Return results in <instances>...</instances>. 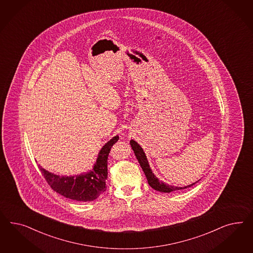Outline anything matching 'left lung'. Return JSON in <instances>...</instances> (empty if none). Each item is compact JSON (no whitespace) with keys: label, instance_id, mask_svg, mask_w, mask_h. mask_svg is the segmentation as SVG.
Returning <instances> with one entry per match:
<instances>
[{"label":"left lung","instance_id":"1","mask_svg":"<svg viewBox=\"0 0 253 253\" xmlns=\"http://www.w3.org/2000/svg\"><path fill=\"white\" fill-rule=\"evenodd\" d=\"M130 146H131V149L133 150V153H134L136 159H137L138 162L140 163L141 168L143 169V171L145 172V175H146V179H147L148 184L155 190L159 192H163V193H170V192L176 191V190H181V189L191 187L192 185H194V184H197L199 182V180L197 181L196 183L188 184V185L183 186V187L173 186V185H169V184L163 183L162 181H161L158 177L154 174L152 169L150 168V165L148 163V161H147L146 153L144 152V150H143V148L141 147V146L138 144L137 142H135L134 140H130Z\"/></svg>","mask_w":253,"mask_h":253}]
</instances>
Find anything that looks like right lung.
Returning a JSON list of instances; mask_svg holds the SVG:
<instances>
[{
	"label": "right lung",
	"mask_w": 253,
	"mask_h": 253,
	"mask_svg": "<svg viewBox=\"0 0 253 253\" xmlns=\"http://www.w3.org/2000/svg\"><path fill=\"white\" fill-rule=\"evenodd\" d=\"M118 140L119 136L116 135L103 146L92 169L87 172L72 176H60L46 170L41 165L39 168L54 191L67 199L84 202L92 201L107 189V157L111 146Z\"/></svg>",
	"instance_id": "right-lung-1"
}]
</instances>
